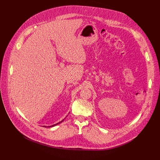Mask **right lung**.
<instances>
[{
    "label": "right lung",
    "mask_w": 160,
    "mask_h": 160,
    "mask_svg": "<svg viewBox=\"0 0 160 160\" xmlns=\"http://www.w3.org/2000/svg\"><path fill=\"white\" fill-rule=\"evenodd\" d=\"M63 120L64 119H63L62 121H60V122H58V123H56V124H53V125H51V126H48V128H50V127H54V126H56V125H57V124H60V123H61L62 122H63ZM43 127H46L47 128V127L46 126H43Z\"/></svg>",
    "instance_id": "obj_1"
}]
</instances>
